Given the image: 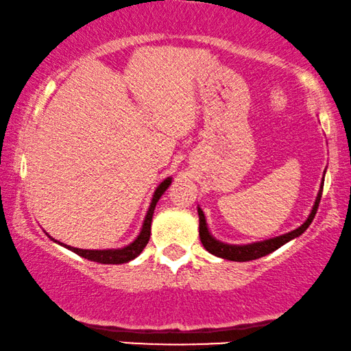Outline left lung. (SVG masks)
Listing matches in <instances>:
<instances>
[{"mask_svg": "<svg viewBox=\"0 0 351 351\" xmlns=\"http://www.w3.org/2000/svg\"><path fill=\"white\" fill-rule=\"evenodd\" d=\"M323 185H324V177H323V184H321V186H319L318 196H316V199H315L313 208H311L308 219H306L299 228L292 230V232H289V233L281 234V237L270 238V239H265V241H257V243H251V244H227V243L219 241V239H215L209 232L208 223H206L204 213L201 210V208H198L201 243H203L206 251L214 254V256L227 258V261H233V262H249V261H256V258L267 256V254H270L273 251H276L278 247H281L282 244L289 243L291 239L300 237V234L310 227V223L313 222V219H315L316 210H318L321 195H323Z\"/></svg>", "mask_w": 351, "mask_h": 351, "instance_id": "left-lung-1", "label": "left lung"}]
</instances>
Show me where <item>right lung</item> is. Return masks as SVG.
<instances>
[{"mask_svg": "<svg viewBox=\"0 0 351 351\" xmlns=\"http://www.w3.org/2000/svg\"><path fill=\"white\" fill-rule=\"evenodd\" d=\"M172 177H167L161 182L160 185L156 186L155 193H153L150 208L147 210L145 219H143L141 233L137 234V238L134 239L131 244L124 247H118V249H78V247H71L66 246L64 243H59L60 246H65L66 249H70L71 252L78 254V256L88 258V261L93 262H99V263H112V265H118V263H126L131 262L132 258H136L137 256H141V252L143 251V247L147 246L148 239H150V232H152V219H153V213H155V206L158 203V199L161 198V195L167 190V186L171 185Z\"/></svg>", "mask_w": 351, "mask_h": 351, "instance_id": "obj_1", "label": "right lung"}]
</instances>
